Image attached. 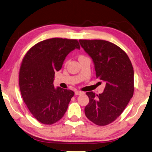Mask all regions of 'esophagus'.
I'll return each mask as SVG.
<instances>
[{
  "mask_svg": "<svg viewBox=\"0 0 152 152\" xmlns=\"http://www.w3.org/2000/svg\"><path fill=\"white\" fill-rule=\"evenodd\" d=\"M83 94V92H81V91H76L75 92V94L77 96L80 95V94Z\"/></svg>",
  "mask_w": 152,
  "mask_h": 152,
  "instance_id": "34e87169",
  "label": "esophagus"
}]
</instances>
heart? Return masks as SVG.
<instances>
[{
    "label": "heart",
    "mask_w": 152,
    "mask_h": 152,
    "mask_svg": "<svg viewBox=\"0 0 152 152\" xmlns=\"http://www.w3.org/2000/svg\"><path fill=\"white\" fill-rule=\"evenodd\" d=\"M86 56H83V55H80V56H79L78 57V59H80V58H85Z\"/></svg>",
    "instance_id": "1"
}]
</instances>
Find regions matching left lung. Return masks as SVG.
<instances>
[{"label":"left lung","instance_id":"left-lung-1","mask_svg":"<svg viewBox=\"0 0 152 152\" xmlns=\"http://www.w3.org/2000/svg\"><path fill=\"white\" fill-rule=\"evenodd\" d=\"M92 58L96 78L106 82L103 93L86 92L89 103L85 115L98 126H106L120 116L134 91V69L127 54L119 46L103 40H79Z\"/></svg>","mask_w":152,"mask_h":152}]
</instances>
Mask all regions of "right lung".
I'll list each match as a JSON object with an SVG mask.
<instances>
[{
    "instance_id": "obj_1",
    "label": "right lung",
    "mask_w": 152,
    "mask_h": 152,
    "mask_svg": "<svg viewBox=\"0 0 152 152\" xmlns=\"http://www.w3.org/2000/svg\"><path fill=\"white\" fill-rule=\"evenodd\" d=\"M80 49L76 39L50 38L36 44L23 58L19 72V86L24 103L40 123L51 125L64 116L74 95L72 90L57 88L55 72L62 68L67 55Z\"/></svg>"
}]
</instances>
